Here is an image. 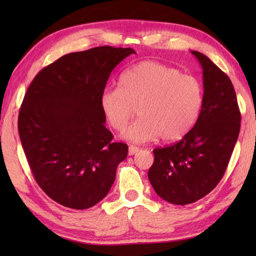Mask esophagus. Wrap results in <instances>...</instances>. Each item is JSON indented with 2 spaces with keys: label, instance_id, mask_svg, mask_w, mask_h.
<instances>
[{
  "label": "esophagus",
  "instance_id": "34e87169",
  "mask_svg": "<svg viewBox=\"0 0 256 256\" xmlns=\"http://www.w3.org/2000/svg\"><path fill=\"white\" fill-rule=\"evenodd\" d=\"M138 146H128V156H133V154H138Z\"/></svg>",
  "mask_w": 256,
  "mask_h": 256
}]
</instances>
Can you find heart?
Masks as SVG:
<instances>
[{"label":"heart","instance_id":"1","mask_svg":"<svg viewBox=\"0 0 256 256\" xmlns=\"http://www.w3.org/2000/svg\"><path fill=\"white\" fill-rule=\"evenodd\" d=\"M203 102L200 80L154 60L130 68L120 78V88H107L99 98L104 116L118 132L126 128L136 108L140 118L124 134L134 144L158 136L164 142L180 140L196 123Z\"/></svg>","mask_w":256,"mask_h":256}]
</instances>
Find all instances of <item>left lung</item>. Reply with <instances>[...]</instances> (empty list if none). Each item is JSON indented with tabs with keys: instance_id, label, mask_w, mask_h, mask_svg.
<instances>
[{
	"instance_id": "obj_1",
	"label": "left lung",
	"mask_w": 256,
	"mask_h": 256,
	"mask_svg": "<svg viewBox=\"0 0 256 256\" xmlns=\"http://www.w3.org/2000/svg\"><path fill=\"white\" fill-rule=\"evenodd\" d=\"M190 53L203 71L202 110L180 141L154 150V162L148 172L156 193L178 206L196 202L218 185L240 130V112L230 79L204 54Z\"/></svg>"
}]
</instances>
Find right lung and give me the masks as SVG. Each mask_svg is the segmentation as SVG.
I'll return each instance as SVG.
<instances>
[{"instance_id":"right-lung-1","label":"right lung","mask_w":256,"mask_h":256,"mask_svg":"<svg viewBox=\"0 0 256 256\" xmlns=\"http://www.w3.org/2000/svg\"><path fill=\"white\" fill-rule=\"evenodd\" d=\"M132 48L100 46L60 58L34 76L18 118L30 170L52 200L84 210L105 198L128 144L112 142L99 98Z\"/></svg>"}]
</instances>
